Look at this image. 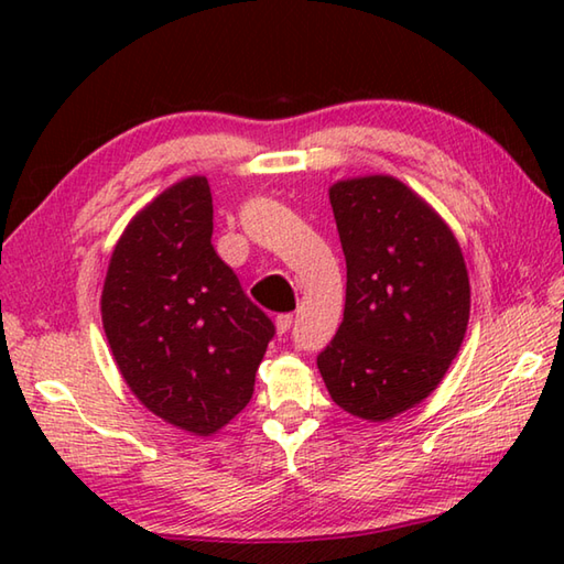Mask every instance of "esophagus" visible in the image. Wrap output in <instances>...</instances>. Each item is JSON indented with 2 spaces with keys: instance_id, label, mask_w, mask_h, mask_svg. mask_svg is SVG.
Instances as JSON below:
<instances>
[{
  "instance_id": "1",
  "label": "esophagus",
  "mask_w": 564,
  "mask_h": 564,
  "mask_svg": "<svg viewBox=\"0 0 564 564\" xmlns=\"http://www.w3.org/2000/svg\"><path fill=\"white\" fill-rule=\"evenodd\" d=\"M291 325H293V315H279V317H275V332H279V334L289 332Z\"/></svg>"
}]
</instances>
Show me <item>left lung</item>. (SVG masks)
<instances>
[{
    "instance_id": "1",
    "label": "left lung",
    "mask_w": 564,
    "mask_h": 564,
    "mask_svg": "<svg viewBox=\"0 0 564 564\" xmlns=\"http://www.w3.org/2000/svg\"><path fill=\"white\" fill-rule=\"evenodd\" d=\"M346 259L337 337L317 356L344 412L388 422L424 402L458 356L470 279L448 223L390 174L329 186Z\"/></svg>"
}]
</instances>
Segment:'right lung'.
Wrapping results in <instances>:
<instances>
[{
  "label": "right lung",
  "instance_id": "1",
  "mask_svg": "<svg viewBox=\"0 0 564 564\" xmlns=\"http://www.w3.org/2000/svg\"><path fill=\"white\" fill-rule=\"evenodd\" d=\"M208 178L142 206L111 251L101 322L130 392L162 422L213 436L245 410L271 319L215 254Z\"/></svg>",
  "mask_w": 564,
  "mask_h": 564
}]
</instances>
